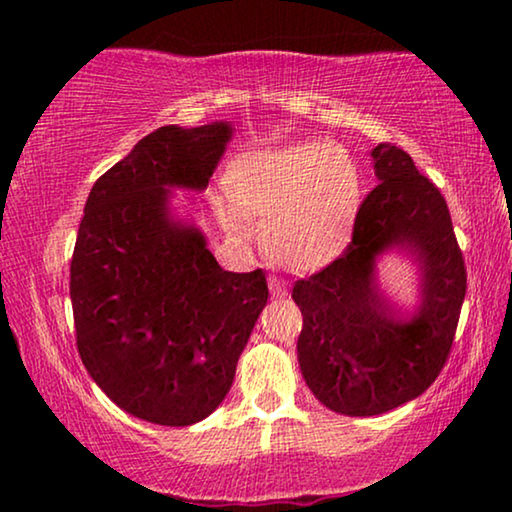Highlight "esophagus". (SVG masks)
Segmentation results:
<instances>
[{
    "mask_svg": "<svg viewBox=\"0 0 512 512\" xmlns=\"http://www.w3.org/2000/svg\"><path fill=\"white\" fill-rule=\"evenodd\" d=\"M270 289H272V293H275V296H277V298H282V296H286V284L282 282V279L272 277V279H270Z\"/></svg>",
    "mask_w": 512,
    "mask_h": 512,
    "instance_id": "esophagus-1",
    "label": "esophagus"
}]
</instances>
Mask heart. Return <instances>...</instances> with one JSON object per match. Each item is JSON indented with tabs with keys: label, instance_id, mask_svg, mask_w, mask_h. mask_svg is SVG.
<instances>
[{
	"label": "heart",
	"instance_id": "1",
	"mask_svg": "<svg viewBox=\"0 0 512 512\" xmlns=\"http://www.w3.org/2000/svg\"><path fill=\"white\" fill-rule=\"evenodd\" d=\"M235 223L261 221V244L272 261L314 270L345 249L361 207L354 158L331 142H300L242 153L228 167Z\"/></svg>",
	"mask_w": 512,
	"mask_h": 512
}]
</instances>
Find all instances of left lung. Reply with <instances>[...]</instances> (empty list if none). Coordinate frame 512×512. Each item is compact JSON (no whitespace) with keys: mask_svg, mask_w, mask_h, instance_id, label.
Instances as JSON below:
<instances>
[{"mask_svg":"<svg viewBox=\"0 0 512 512\" xmlns=\"http://www.w3.org/2000/svg\"><path fill=\"white\" fill-rule=\"evenodd\" d=\"M380 184L361 202L345 254L298 279L303 312L298 366L319 403L373 417L422 396L450 354L466 296V270L450 209L436 186L394 144L370 151ZM387 253L418 268V305L394 311L381 289Z\"/></svg>","mask_w":512,"mask_h":512,"instance_id":"1","label":"left lung"}]
</instances>
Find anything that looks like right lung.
I'll return each mask as SVG.
<instances>
[{
	"label": "right lung",
	"mask_w": 512,
	"mask_h": 512,
	"mask_svg": "<svg viewBox=\"0 0 512 512\" xmlns=\"http://www.w3.org/2000/svg\"><path fill=\"white\" fill-rule=\"evenodd\" d=\"M233 125H163L95 181L69 270L76 347L132 417L191 426L219 408L268 303L263 270H223L174 191L202 193ZM195 205V198H191Z\"/></svg>",
	"instance_id": "right-lung-1"
}]
</instances>
